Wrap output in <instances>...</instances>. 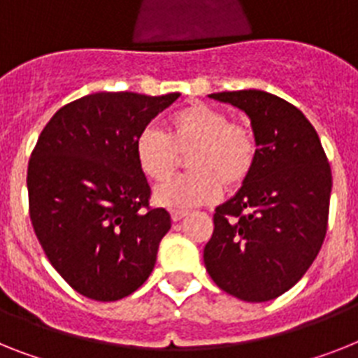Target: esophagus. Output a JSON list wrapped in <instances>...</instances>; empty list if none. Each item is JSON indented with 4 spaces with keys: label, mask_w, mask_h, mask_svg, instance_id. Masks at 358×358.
I'll return each mask as SVG.
<instances>
[{
    "label": "esophagus",
    "mask_w": 358,
    "mask_h": 358,
    "mask_svg": "<svg viewBox=\"0 0 358 358\" xmlns=\"http://www.w3.org/2000/svg\"><path fill=\"white\" fill-rule=\"evenodd\" d=\"M184 216H187V211H185V209H173V211H171V218H173L174 222L182 220Z\"/></svg>",
    "instance_id": "34e87169"
}]
</instances>
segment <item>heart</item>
Instances as JSON below:
<instances>
[{"instance_id": "b5f03b06", "label": "heart", "mask_w": 358, "mask_h": 358, "mask_svg": "<svg viewBox=\"0 0 358 358\" xmlns=\"http://www.w3.org/2000/svg\"><path fill=\"white\" fill-rule=\"evenodd\" d=\"M185 155L189 173L156 189L160 206H203L220 196L222 185L225 191L238 189L257 164V136L248 122L229 120L218 107L189 103L167 118L165 134L145 127L134 140L138 167L156 184L167 182Z\"/></svg>"}]
</instances>
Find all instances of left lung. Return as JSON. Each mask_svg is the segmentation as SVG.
I'll use <instances>...</instances> for the list:
<instances>
[{"label": "left lung", "mask_w": 358, "mask_h": 358, "mask_svg": "<svg viewBox=\"0 0 358 358\" xmlns=\"http://www.w3.org/2000/svg\"><path fill=\"white\" fill-rule=\"evenodd\" d=\"M244 110L258 143L255 169L216 207L203 262L215 284L245 302H267L295 286L322 248L331 167L304 114L269 92L209 94Z\"/></svg>", "instance_id": "left-lung-1"}]
</instances>
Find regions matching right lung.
<instances>
[{"label":"right lung","mask_w":358,"mask_h":358,"mask_svg":"<svg viewBox=\"0 0 358 358\" xmlns=\"http://www.w3.org/2000/svg\"><path fill=\"white\" fill-rule=\"evenodd\" d=\"M178 92H94L63 105L41 131L27 187L34 233L62 278L113 302L142 286L171 215L149 206L134 140Z\"/></svg>","instance_id":"1"}]
</instances>
